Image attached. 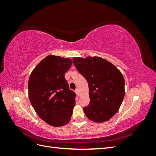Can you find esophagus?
Returning a JSON list of instances; mask_svg holds the SVG:
<instances>
[{
	"label": "esophagus",
	"mask_w": 156,
	"mask_h": 156,
	"mask_svg": "<svg viewBox=\"0 0 156 156\" xmlns=\"http://www.w3.org/2000/svg\"><path fill=\"white\" fill-rule=\"evenodd\" d=\"M75 92H76V94H77V95H79V90H78V89L77 88V89H75Z\"/></svg>",
	"instance_id": "34e87169"
}]
</instances>
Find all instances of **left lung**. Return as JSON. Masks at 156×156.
<instances>
[{"label": "left lung", "instance_id": "1", "mask_svg": "<svg viewBox=\"0 0 156 156\" xmlns=\"http://www.w3.org/2000/svg\"><path fill=\"white\" fill-rule=\"evenodd\" d=\"M75 68L87 79L90 103L83 108L89 120L102 123L120 108L125 95L123 75L115 66L99 56L74 57Z\"/></svg>", "mask_w": 156, "mask_h": 156}]
</instances>
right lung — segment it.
<instances>
[{
	"label": "right lung",
	"mask_w": 156,
	"mask_h": 156,
	"mask_svg": "<svg viewBox=\"0 0 156 156\" xmlns=\"http://www.w3.org/2000/svg\"><path fill=\"white\" fill-rule=\"evenodd\" d=\"M72 60L49 55L32 72L29 97L37 115L47 124L60 127L68 124L75 105V94L64 77Z\"/></svg>",
	"instance_id": "right-lung-1"
}]
</instances>
